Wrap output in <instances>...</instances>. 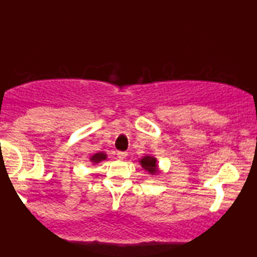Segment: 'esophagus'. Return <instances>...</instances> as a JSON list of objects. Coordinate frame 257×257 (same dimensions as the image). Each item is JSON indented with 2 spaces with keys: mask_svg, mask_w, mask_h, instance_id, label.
<instances>
[{
  "mask_svg": "<svg viewBox=\"0 0 257 257\" xmlns=\"http://www.w3.org/2000/svg\"><path fill=\"white\" fill-rule=\"evenodd\" d=\"M117 157L119 159H125L126 157H127V153L126 152H117Z\"/></svg>",
  "mask_w": 257,
  "mask_h": 257,
  "instance_id": "1",
  "label": "esophagus"
}]
</instances>
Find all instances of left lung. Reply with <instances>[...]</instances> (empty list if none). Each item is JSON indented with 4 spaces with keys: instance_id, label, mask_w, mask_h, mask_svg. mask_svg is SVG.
Wrapping results in <instances>:
<instances>
[{
    "instance_id": "8db88e82",
    "label": "left lung",
    "mask_w": 257,
    "mask_h": 257,
    "mask_svg": "<svg viewBox=\"0 0 257 257\" xmlns=\"http://www.w3.org/2000/svg\"><path fill=\"white\" fill-rule=\"evenodd\" d=\"M139 164L142 165V167L145 170L147 173L151 175H158L160 173L159 165H158L157 158L153 156H145L139 160Z\"/></svg>"
}]
</instances>
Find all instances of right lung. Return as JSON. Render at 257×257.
<instances>
[{
    "instance_id": "obj_1",
    "label": "right lung",
    "mask_w": 257,
    "mask_h": 257,
    "mask_svg": "<svg viewBox=\"0 0 257 257\" xmlns=\"http://www.w3.org/2000/svg\"><path fill=\"white\" fill-rule=\"evenodd\" d=\"M106 157H107L106 153L99 152V153L93 154V156L90 158V161H91V163H92L93 165H96V164H99L100 161H103V160L106 159Z\"/></svg>"
}]
</instances>
